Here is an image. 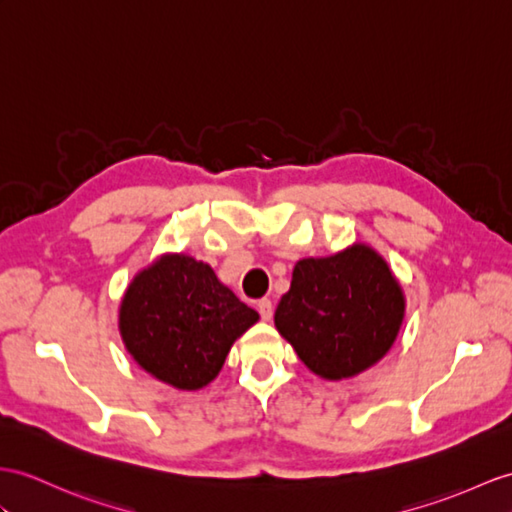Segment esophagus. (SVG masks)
<instances>
[{
    "label": "esophagus",
    "mask_w": 512,
    "mask_h": 512,
    "mask_svg": "<svg viewBox=\"0 0 512 512\" xmlns=\"http://www.w3.org/2000/svg\"><path fill=\"white\" fill-rule=\"evenodd\" d=\"M258 313H260V317H263L265 321H269L271 317H273V304H271V299H260L258 302Z\"/></svg>",
    "instance_id": "esophagus-1"
}]
</instances>
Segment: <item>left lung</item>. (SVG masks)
<instances>
[{
	"mask_svg": "<svg viewBox=\"0 0 512 512\" xmlns=\"http://www.w3.org/2000/svg\"><path fill=\"white\" fill-rule=\"evenodd\" d=\"M404 310V291L386 260L356 243L334 256L299 260L273 321L310 371L343 380L391 350Z\"/></svg>",
	"mask_w": 512,
	"mask_h": 512,
	"instance_id": "8db88e82",
	"label": "left lung"
}]
</instances>
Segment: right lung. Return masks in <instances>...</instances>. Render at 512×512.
I'll return each instance as SVG.
<instances>
[{
	"mask_svg": "<svg viewBox=\"0 0 512 512\" xmlns=\"http://www.w3.org/2000/svg\"><path fill=\"white\" fill-rule=\"evenodd\" d=\"M258 321L210 265L165 254L130 282L119 332L136 365L182 391L213 382L232 343Z\"/></svg>",
	"mask_w": 512,
	"mask_h": 512,
	"instance_id": "1",
	"label": "right lung"
}]
</instances>
